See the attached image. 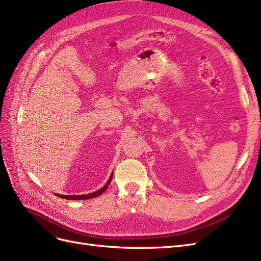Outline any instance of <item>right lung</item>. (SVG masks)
<instances>
[{
  "label": "right lung",
  "mask_w": 261,
  "mask_h": 261,
  "mask_svg": "<svg viewBox=\"0 0 261 261\" xmlns=\"http://www.w3.org/2000/svg\"><path fill=\"white\" fill-rule=\"evenodd\" d=\"M112 176H113V173L111 174V176H110L109 180L107 181V184L103 187L98 189L97 192L91 193V194H87V195H72V196H69V195H58V194H55V195H57L58 197H61V198H63V199H68V200H85V199L94 198V197H98V196H100L101 194H103L106 192V189L108 188L109 184L111 183Z\"/></svg>",
  "instance_id": "add662e5"
}]
</instances>
